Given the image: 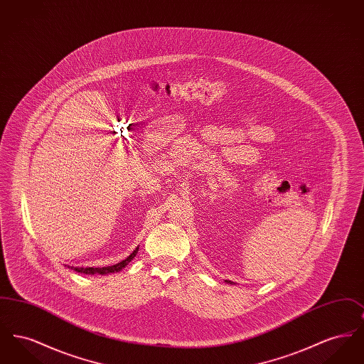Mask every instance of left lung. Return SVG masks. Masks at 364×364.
<instances>
[{"label":"left lung","mask_w":364,"mask_h":364,"mask_svg":"<svg viewBox=\"0 0 364 364\" xmlns=\"http://www.w3.org/2000/svg\"><path fill=\"white\" fill-rule=\"evenodd\" d=\"M226 282H228V284H235V282H232V281H228V279H226Z\"/></svg>","instance_id":"8db88e82"}]
</instances>
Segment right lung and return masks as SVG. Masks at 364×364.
Instances as JSON below:
<instances>
[{"mask_svg": "<svg viewBox=\"0 0 364 364\" xmlns=\"http://www.w3.org/2000/svg\"><path fill=\"white\" fill-rule=\"evenodd\" d=\"M139 247H136L135 250H134V252L129 255V257H127L125 259L122 260V262H119V263H116V264H113V266H106V267H76V266H68L70 269L72 270H75L76 273H83V274H91V276H94V274H101V276H105V274H110V273H117V272H120L122 270L131 260L134 259L135 257H136V254H138Z\"/></svg>", "mask_w": 364, "mask_h": 364, "instance_id": "1", "label": "right lung"}]
</instances>
